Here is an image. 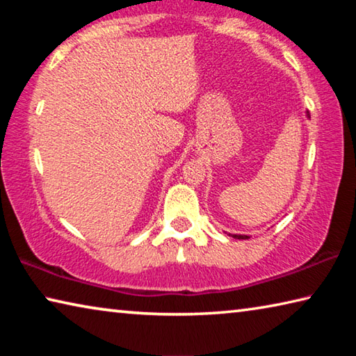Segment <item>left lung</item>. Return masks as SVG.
Returning <instances> with one entry per match:
<instances>
[{
	"instance_id": "left-lung-1",
	"label": "left lung",
	"mask_w": 356,
	"mask_h": 356,
	"mask_svg": "<svg viewBox=\"0 0 356 356\" xmlns=\"http://www.w3.org/2000/svg\"><path fill=\"white\" fill-rule=\"evenodd\" d=\"M236 238H248V236H234Z\"/></svg>"
}]
</instances>
